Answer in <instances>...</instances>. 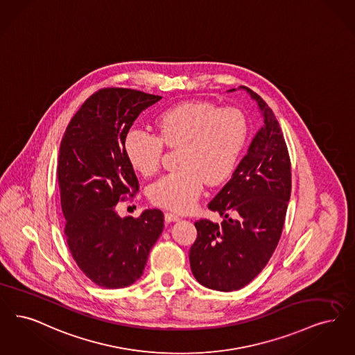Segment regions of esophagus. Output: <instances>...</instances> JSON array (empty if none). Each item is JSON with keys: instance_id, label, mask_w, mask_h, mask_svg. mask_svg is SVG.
Listing matches in <instances>:
<instances>
[{"instance_id": "34e87169", "label": "esophagus", "mask_w": 355, "mask_h": 355, "mask_svg": "<svg viewBox=\"0 0 355 355\" xmlns=\"http://www.w3.org/2000/svg\"><path fill=\"white\" fill-rule=\"evenodd\" d=\"M180 219V216L178 215H175V214L173 213H165V220L166 222H175V220H178Z\"/></svg>"}]
</instances>
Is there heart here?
Masks as SVG:
<instances>
[{"label":"heart","instance_id":"obj_1","mask_svg":"<svg viewBox=\"0 0 355 355\" xmlns=\"http://www.w3.org/2000/svg\"><path fill=\"white\" fill-rule=\"evenodd\" d=\"M157 135L130 128L124 139L128 161L144 175L156 173L164 145L178 148L180 169L159 177L148 196L156 206L189 211L200 197L205 182L219 184L235 171L248 139V120L234 107L218 108L207 101H187L155 119Z\"/></svg>","mask_w":355,"mask_h":355}]
</instances>
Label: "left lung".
Listing matches in <instances>:
<instances>
[{
	"label": "left lung",
	"mask_w": 355,
	"mask_h": 355,
	"mask_svg": "<svg viewBox=\"0 0 355 355\" xmlns=\"http://www.w3.org/2000/svg\"><path fill=\"white\" fill-rule=\"evenodd\" d=\"M243 88L257 101L264 125L231 180L209 203L222 223L197 220L198 236L189 254L198 283L220 292L241 289L267 266L283 232L292 189L291 158L279 121L264 100Z\"/></svg>",
	"instance_id": "left-lung-1"
}]
</instances>
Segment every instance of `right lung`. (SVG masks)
Wrapping results in <instances>:
<instances>
[{
  "mask_svg": "<svg viewBox=\"0 0 355 355\" xmlns=\"http://www.w3.org/2000/svg\"><path fill=\"white\" fill-rule=\"evenodd\" d=\"M159 99L130 88H101L73 114L60 142L58 184L64 236L78 267L101 288L139 280L164 230L158 209L139 218L116 213L117 202L127 195L133 198L140 187L125 156V135Z\"/></svg>",
  "mask_w": 355,
  "mask_h": 355,
  "instance_id": "obj_1",
  "label": "right lung"
}]
</instances>
